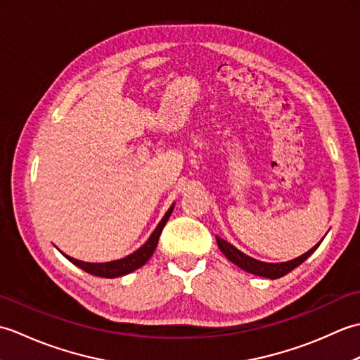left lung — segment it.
Masks as SVG:
<instances>
[{
	"label": "left lung",
	"instance_id": "obj_1",
	"mask_svg": "<svg viewBox=\"0 0 360 360\" xmlns=\"http://www.w3.org/2000/svg\"><path fill=\"white\" fill-rule=\"evenodd\" d=\"M217 243H218L219 250L223 252L226 258L231 259L233 264L241 267L243 271L250 272L254 275H259V277L271 278V280L280 278V277H283V275H286L288 272L295 269L297 266H300L304 262V259H307L312 254V252H314L320 246V243H319V244H316L314 248L309 249L308 252H304L303 255L297 257L294 259H289V262H285V263H264V262H258V259L252 258L246 254H243L241 250H238L235 246H232L231 243H227L223 238H219V236H217Z\"/></svg>",
	"mask_w": 360,
	"mask_h": 360
}]
</instances>
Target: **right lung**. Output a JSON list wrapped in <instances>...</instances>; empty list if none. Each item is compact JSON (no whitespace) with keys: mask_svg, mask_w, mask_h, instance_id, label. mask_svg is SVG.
<instances>
[{"mask_svg":"<svg viewBox=\"0 0 360 360\" xmlns=\"http://www.w3.org/2000/svg\"><path fill=\"white\" fill-rule=\"evenodd\" d=\"M173 209H174V204H172V207L167 210L164 218L160 219V223L155 229V232L150 235V238L145 241V244H142L139 249L133 252V254L127 255L125 258L114 259V262H108V263H86V262H80V259H75L72 257H68V255H65V257L70 259L72 264L79 266L80 269H83L91 275H96V277L116 278V277H122V275H127L129 272L139 269L141 266H143L148 262L150 257L153 255V252H155V249L158 246L160 232H162L165 223L168 221V218H170Z\"/></svg>","mask_w":360,"mask_h":360,"instance_id":"add662e5","label":"right lung"}]
</instances>
